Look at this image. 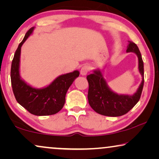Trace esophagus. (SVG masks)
Here are the masks:
<instances>
[{"label": "esophagus", "mask_w": 159, "mask_h": 159, "mask_svg": "<svg viewBox=\"0 0 159 159\" xmlns=\"http://www.w3.org/2000/svg\"><path fill=\"white\" fill-rule=\"evenodd\" d=\"M89 71H90V67H89L88 65H84V66L81 68V69H80V74H81L82 76H84L88 73Z\"/></svg>", "instance_id": "esophagus-1"}]
</instances>
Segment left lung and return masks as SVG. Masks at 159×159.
<instances>
[{"instance_id": "left-lung-1", "label": "left lung", "mask_w": 159, "mask_h": 159, "mask_svg": "<svg viewBox=\"0 0 159 159\" xmlns=\"http://www.w3.org/2000/svg\"><path fill=\"white\" fill-rule=\"evenodd\" d=\"M127 53H134L138 58V69L142 82L133 95H120L114 93L104 79L102 70L95 69L88 75L89 83L88 98L91 108L98 114L107 116H120L129 111L140 98L144 84V66L138 45L129 41Z\"/></svg>"}]
</instances>
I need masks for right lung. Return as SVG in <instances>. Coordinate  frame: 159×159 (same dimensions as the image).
<instances>
[{"mask_svg":"<svg viewBox=\"0 0 159 159\" xmlns=\"http://www.w3.org/2000/svg\"><path fill=\"white\" fill-rule=\"evenodd\" d=\"M34 30V27H32L28 30L15 52L11 68L13 92L16 101L32 114L36 116L53 115L63 108L67 90L76 78L79 77L80 71L75 70L58 76L49 85L43 88H33L22 80L19 72L21 48Z\"/></svg>","mask_w":159,"mask_h":159,"instance_id":"1","label":"right lung"}]
</instances>
